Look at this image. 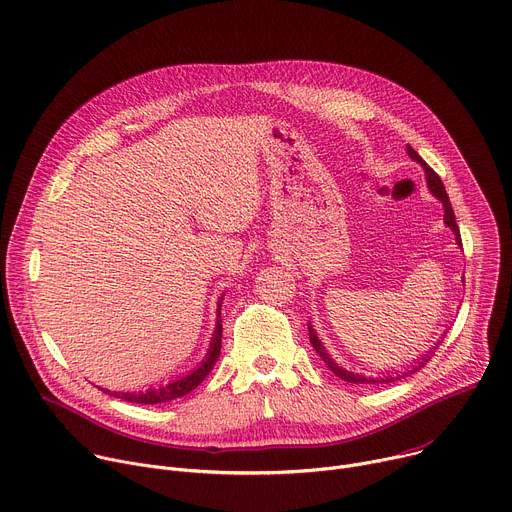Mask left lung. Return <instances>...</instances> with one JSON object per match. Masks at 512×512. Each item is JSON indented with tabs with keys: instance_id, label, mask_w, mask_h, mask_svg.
Here are the masks:
<instances>
[{
	"instance_id": "1",
	"label": "left lung",
	"mask_w": 512,
	"mask_h": 512,
	"mask_svg": "<svg viewBox=\"0 0 512 512\" xmlns=\"http://www.w3.org/2000/svg\"><path fill=\"white\" fill-rule=\"evenodd\" d=\"M407 152H409V156L413 158V160H417L421 166H423V170H425V179H427V185H429V191L443 203V209H445V215H443V219H445V223H447V227H451V232H453V236H456V242H458V246L462 248V236H460V227H458V223H456V215H453V207H451V203H449V197H447V193H445V187H443V183H441V179H439V175L435 173V170L411 148V146H407ZM309 339H311V346L315 348V352L321 356V360L325 362V366L335 374V376H339L342 380H346V382H352V384H386V382H392V380H401V378H405V376H409V374H413V372H417V370H421L427 362H429V358L431 356H423L421 358V362H417V366H413V370H407V372H401V376L396 374V376H380V378H368V376H364V374H354V372H350V370H346V368H342V366H337L331 358H329V354L325 352V346L321 344V339L317 337V333H315V329L309 325ZM433 350L435 348H431L429 350V354H433Z\"/></svg>"
}]
</instances>
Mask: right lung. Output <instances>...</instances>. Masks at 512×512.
<instances>
[{"label":"right lung","mask_w":512,"mask_h":512,"mask_svg":"<svg viewBox=\"0 0 512 512\" xmlns=\"http://www.w3.org/2000/svg\"><path fill=\"white\" fill-rule=\"evenodd\" d=\"M219 307H221V301H219ZM219 317H221V313L217 311V325H215V333H213V339L209 344V352H207L205 360L199 364V368H195L193 372L185 374L183 378H177L175 382H168L158 388H148L144 392H111L105 388H101V390L107 394L118 396V399H122V401L136 403V405L166 403V401H175V399H179V396L189 394L193 388H197L205 380V376L211 372L215 360L219 358V352H221V319Z\"/></svg>","instance_id":"right-lung-1"}]
</instances>
